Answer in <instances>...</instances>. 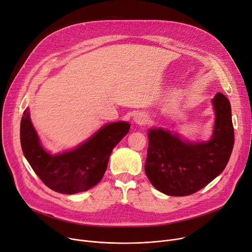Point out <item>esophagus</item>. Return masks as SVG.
Segmentation results:
<instances>
[{
    "label": "esophagus",
    "instance_id": "1",
    "mask_svg": "<svg viewBox=\"0 0 252 252\" xmlns=\"http://www.w3.org/2000/svg\"><path fill=\"white\" fill-rule=\"evenodd\" d=\"M134 122L138 124V125H144L147 122V116L143 113H138V114L135 115Z\"/></svg>",
    "mask_w": 252,
    "mask_h": 252
}]
</instances>
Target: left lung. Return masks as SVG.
<instances>
[{
    "label": "left lung",
    "instance_id": "1",
    "mask_svg": "<svg viewBox=\"0 0 252 252\" xmlns=\"http://www.w3.org/2000/svg\"><path fill=\"white\" fill-rule=\"evenodd\" d=\"M213 105L216 112L215 130L208 142H184L169 131L149 130L144 168L157 189L168 196H189L224 170L234 145L231 106L221 93L213 99Z\"/></svg>",
    "mask_w": 252,
    "mask_h": 252
}]
</instances>
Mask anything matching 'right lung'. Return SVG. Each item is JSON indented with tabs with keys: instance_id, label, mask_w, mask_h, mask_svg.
Instances as JSON below:
<instances>
[{
	"instance_id": "1",
	"label": "right lung",
	"mask_w": 252,
	"mask_h": 252,
	"mask_svg": "<svg viewBox=\"0 0 252 252\" xmlns=\"http://www.w3.org/2000/svg\"><path fill=\"white\" fill-rule=\"evenodd\" d=\"M129 129L127 122L108 124L75 149L51 156L41 147L29 111L25 109L20 140L26 159L42 183L57 192L71 195L87 190L102 180L113 148Z\"/></svg>"
}]
</instances>
